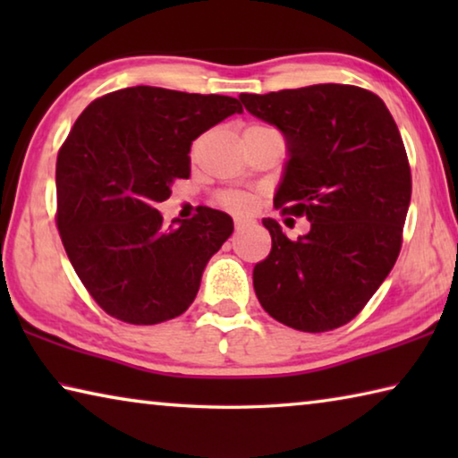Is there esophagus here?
<instances>
[{
  "instance_id": "34e87169",
  "label": "esophagus",
  "mask_w": 458,
  "mask_h": 458,
  "mask_svg": "<svg viewBox=\"0 0 458 458\" xmlns=\"http://www.w3.org/2000/svg\"><path fill=\"white\" fill-rule=\"evenodd\" d=\"M252 220H248V218H236L234 220V226H236V230L240 232V230H246V228H250L252 226Z\"/></svg>"
}]
</instances>
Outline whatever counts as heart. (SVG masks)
<instances>
[{
	"instance_id": "heart-1",
	"label": "heart",
	"mask_w": 458,
	"mask_h": 458,
	"mask_svg": "<svg viewBox=\"0 0 458 458\" xmlns=\"http://www.w3.org/2000/svg\"><path fill=\"white\" fill-rule=\"evenodd\" d=\"M216 199H218V204L222 208H226V210H232V212L250 210V199L240 191H220Z\"/></svg>"
}]
</instances>
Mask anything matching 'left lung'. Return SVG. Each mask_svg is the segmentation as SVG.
Masks as SVG:
<instances>
[{
	"label": "left lung",
	"instance_id": "1",
	"mask_svg": "<svg viewBox=\"0 0 458 458\" xmlns=\"http://www.w3.org/2000/svg\"><path fill=\"white\" fill-rule=\"evenodd\" d=\"M240 100L289 147L275 208L311 222L309 234L289 240L276 220H262L273 248L254 267V291L293 329H337L366 307L402 248L412 175L396 121L382 98L352 84Z\"/></svg>",
	"mask_w": 458,
	"mask_h": 458
}]
</instances>
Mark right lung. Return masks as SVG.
I'll list each match as a JSON object with an SVG mask.
<instances>
[{"instance_id":"1","label":"right lung","mask_w":458,"mask_h":458,"mask_svg":"<svg viewBox=\"0 0 458 458\" xmlns=\"http://www.w3.org/2000/svg\"><path fill=\"white\" fill-rule=\"evenodd\" d=\"M242 113L238 98L131 87L84 108L56 159V226L76 275L114 319L155 325L182 315L234 222L199 206L164 226L157 201L190 177V147Z\"/></svg>"}]
</instances>
